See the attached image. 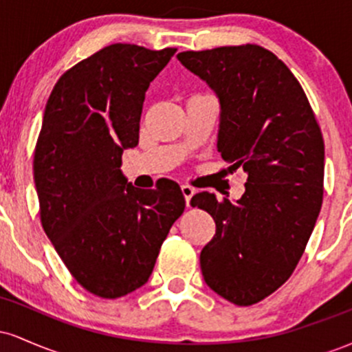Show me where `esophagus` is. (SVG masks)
I'll return each mask as SVG.
<instances>
[{"mask_svg":"<svg viewBox=\"0 0 352 352\" xmlns=\"http://www.w3.org/2000/svg\"><path fill=\"white\" fill-rule=\"evenodd\" d=\"M182 193H184L185 204H187V207H188V205H190V199H192L193 193H195V188L190 187V185H182Z\"/></svg>","mask_w":352,"mask_h":352,"instance_id":"34e87169","label":"esophagus"}]
</instances>
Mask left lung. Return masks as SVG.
I'll return each instance as SVG.
<instances>
[{
  "instance_id": "left-lung-1",
  "label": "left lung",
  "mask_w": 352,
  "mask_h": 352,
  "mask_svg": "<svg viewBox=\"0 0 352 352\" xmlns=\"http://www.w3.org/2000/svg\"><path fill=\"white\" fill-rule=\"evenodd\" d=\"M177 58L220 100L218 152L243 168L245 193L232 204L201 192L215 236L200 253L204 280L238 306L265 300L292 276L322 204L324 140L293 72L256 44L185 51Z\"/></svg>"
}]
</instances>
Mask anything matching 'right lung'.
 Wrapping results in <instances>:
<instances>
[{"instance_id":"obj_1","label":"right lung","mask_w":352,"mask_h":352,"mask_svg":"<svg viewBox=\"0 0 352 352\" xmlns=\"http://www.w3.org/2000/svg\"><path fill=\"white\" fill-rule=\"evenodd\" d=\"M111 44L60 76L34 148L44 232L69 273L96 296L116 300L152 274L185 199L175 182L135 188L122 152L139 144L145 92L175 54Z\"/></svg>"}]
</instances>
